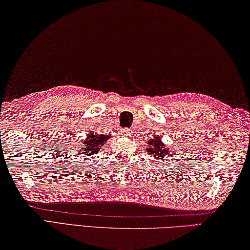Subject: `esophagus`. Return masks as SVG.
I'll use <instances>...</instances> for the list:
<instances>
[{
    "label": "esophagus",
    "instance_id": "esophagus-1",
    "mask_svg": "<svg viewBox=\"0 0 250 250\" xmlns=\"http://www.w3.org/2000/svg\"><path fill=\"white\" fill-rule=\"evenodd\" d=\"M121 134L125 135V137H131V135L133 134V131L129 129V128H125V129H121Z\"/></svg>",
    "mask_w": 250,
    "mask_h": 250
}]
</instances>
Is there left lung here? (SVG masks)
<instances>
[{
    "mask_svg": "<svg viewBox=\"0 0 250 250\" xmlns=\"http://www.w3.org/2000/svg\"><path fill=\"white\" fill-rule=\"evenodd\" d=\"M147 152L149 155H152L154 158H157V160L170 158L172 155V154H170V148L166 147L157 135L147 141Z\"/></svg>",
    "mask_w": 250,
    "mask_h": 250,
    "instance_id": "left-lung-1",
    "label": "left lung"
}]
</instances>
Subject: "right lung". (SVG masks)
Segmentation results:
<instances>
[{"mask_svg":"<svg viewBox=\"0 0 250 250\" xmlns=\"http://www.w3.org/2000/svg\"><path fill=\"white\" fill-rule=\"evenodd\" d=\"M109 137V134H98L95 133L94 131H90L87 138L83 141H80L82 143L79 145V154H85L86 156L97 154L102 147L105 146V143Z\"/></svg>","mask_w":250,"mask_h":250,"instance_id":"obj_1","label":"right lung"}]
</instances>
